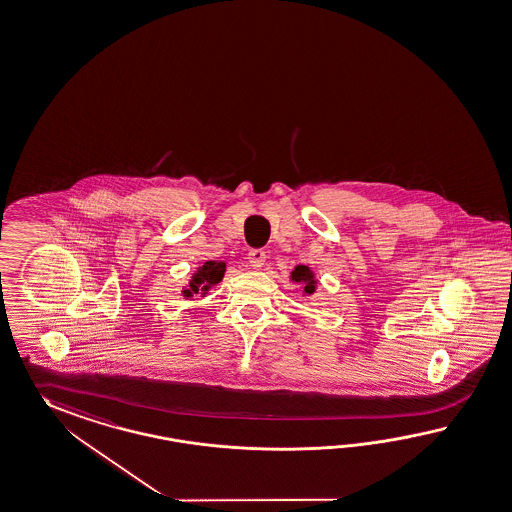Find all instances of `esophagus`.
<instances>
[{"label": "esophagus", "instance_id": "34e87169", "mask_svg": "<svg viewBox=\"0 0 512 512\" xmlns=\"http://www.w3.org/2000/svg\"><path fill=\"white\" fill-rule=\"evenodd\" d=\"M248 261H250L253 268H261V266H264V262H266V253L262 250H251L248 253Z\"/></svg>", "mask_w": 512, "mask_h": 512}]
</instances>
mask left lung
Here are the masks:
<instances>
[{
  "mask_svg": "<svg viewBox=\"0 0 512 512\" xmlns=\"http://www.w3.org/2000/svg\"><path fill=\"white\" fill-rule=\"evenodd\" d=\"M290 277H292V281L305 285V287H303L305 294H312V292L316 290V279H314V274L309 270V266H303V264L296 266L294 272L290 274Z\"/></svg>",
  "mask_w": 512,
  "mask_h": 512,
  "instance_id": "1",
  "label": "left lung"
}]
</instances>
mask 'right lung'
<instances>
[{"mask_svg": "<svg viewBox=\"0 0 512 512\" xmlns=\"http://www.w3.org/2000/svg\"><path fill=\"white\" fill-rule=\"evenodd\" d=\"M225 274V262L207 261L201 264L198 272L192 275V281L187 288H183V296L192 298L194 294L205 296L214 285L222 281Z\"/></svg>", "mask_w": 512, "mask_h": 512, "instance_id": "add662e5", "label": "right lung"}]
</instances>
